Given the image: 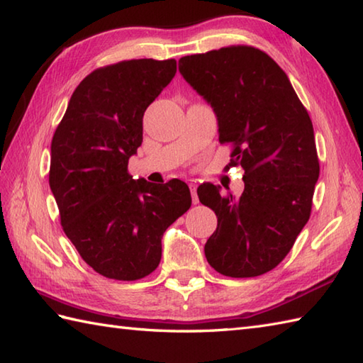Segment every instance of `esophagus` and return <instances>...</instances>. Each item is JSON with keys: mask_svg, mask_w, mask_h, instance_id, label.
<instances>
[{"mask_svg": "<svg viewBox=\"0 0 363 363\" xmlns=\"http://www.w3.org/2000/svg\"><path fill=\"white\" fill-rule=\"evenodd\" d=\"M189 187H190V194H191V201H194V204H198L199 199H198V195H196V184L190 182Z\"/></svg>", "mask_w": 363, "mask_h": 363, "instance_id": "obj_1", "label": "esophagus"}]
</instances>
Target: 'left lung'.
Masks as SVG:
<instances>
[{"mask_svg": "<svg viewBox=\"0 0 363 363\" xmlns=\"http://www.w3.org/2000/svg\"><path fill=\"white\" fill-rule=\"evenodd\" d=\"M179 73L211 104L229 165L243 168L240 198L201 184L198 198L218 218L204 254L229 277H254L284 260L309 221L320 164L313 126L274 60L234 45L179 59Z\"/></svg>", "mask_w": 363, "mask_h": 363, "instance_id": "left-lung-1", "label": "left lung"}]
</instances>
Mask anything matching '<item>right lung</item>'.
<instances>
[{"label": "right lung", "mask_w": 363, "mask_h": 363, "mask_svg": "<svg viewBox=\"0 0 363 363\" xmlns=\"http://www.w3.org/2000/svg\"><path fill=\"white\" fill-rule=\"evenodd\" d=\"M176 74V60L133 59L84 78L51 142L50 187L64 233L86 264L109 279L157 268L162 235L191 206L186 182L133 179L143 113Z\"/></svg>", "instance_id": "right-lung-1"}]
</instances>
